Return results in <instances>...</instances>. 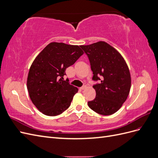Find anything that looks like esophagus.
<instances>
[{
    "label": "esophagus",
    "mask_w": 158,
    "mask_h": 158,
    "mask_svg": "<svg viewBox=\"0 0 158 158\" xmlns=\"http://www.w3.org/2000/svg\"><path fill=\"white\" fill-rule=\"evenodd\" d=\"M87 88V86H86V85H82V87H81L80 88V89H85V88Z\"/></svg>",
    "instance_id": "34e87169"
}]
</instances>
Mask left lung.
Segmentation results:
<instances>
[{
    "label": "left lung",
    "mask_w": 158,
    "mask_h": 158,
    "mask_svg": "<svg viewBox=\"0 0 158 158\" xmlns=\"http://www.w3.org/2000/svg\"><path fill=\"white\" fill-rule=\"evenodd\" d=\"M89 59L95 98L88 102L89 107L102 115L116 113L122 106L130 92V72L121 55L104 41L81 45ZM99 82L98 83V82Z\"/></svg>",
    "instance_id": "left-lung-1"
}]
</instances>
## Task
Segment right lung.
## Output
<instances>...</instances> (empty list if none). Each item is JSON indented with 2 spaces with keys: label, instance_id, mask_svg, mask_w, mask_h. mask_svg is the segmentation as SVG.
Segmentation results:
<instances>
[{
  "label": "right lung",
  "instance_id": "obj_1",
  "mask_svg": "<svg viewBox=\"0 0 158 158\" xmlns=\"http://www.w3.org/2000/svg\"><path fill=\"white\" fill-rule=\"evenodd\" d=\"M83 53L78 45L52 42L33 62L27 88L32 103L43 114L56 116L70 107L78 89L64 80L65 70Z\"/></svg>",
  "mask_w": 158,
  "mask_h": 158
}]
</instances>
